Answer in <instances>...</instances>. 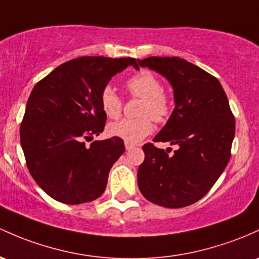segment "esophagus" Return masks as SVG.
I'll list each match as a JSON object with an SVG mask.
<instances>
[{
  "mask_svg": "<svg viewBox=\"0 0 259 259\" xmlns=\"http://www.w3.org/2000/svg\"><path fill=\"white\" fill-rule=\"evenodd\" d=\"M134 146H135L134 144H130V143H126V141H125V149H126L127 151H129V150H132Z\"/></svg>",
  "mask_w": 259,
  "mask_h": 259,
  "instance_id": "obj_1",
  "label": "esophagus"
}]
</instances>
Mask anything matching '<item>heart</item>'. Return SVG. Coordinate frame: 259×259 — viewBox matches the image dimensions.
Segmentation results:
<instances>
[{"label":"heart","mask_w":259,"mask_h":259,"mask_svg":"<svg viewBox=\"0 0 259 259\" xmlns=\"http://www.w3.org/2000/svg\"><path fill=\"white\" fill-rule=\"evenodd\" d=\"M125 87L133 97L143 99L139 115L136 119H121L108 126L112 136L123 139L130 144L144 140L153 132V120L163 123L172 113V101L168 93L162 90L160 78L151 71L143 70L129 77ZM101 106L107 116L115 119L121 114L123 99L114 88L106 87L102 91Z\"/></svg>","instance_id":"b5f03b06"}]
</instances>
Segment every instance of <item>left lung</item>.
Listing matches in <instances>:
<instances>
[{
	"instance_id": "obj_1",
	"label": "left lung",
	"mask_w": 259,
	"mask_h": 259,
	"mask_svg": "<svg viewBox=\"0 0 259 259\" xmlns=\"http://www.w3.org/2000/svg\"><path fill=\"white\" fill-rule=\"evenodd\" d=\"M161 73L172 84L176 107L155 143L177 145L173 155L145 144L138 184L149 201L164 208L194 204L211 189L231 157L235 116L217 77L184 59L151 56L138 67Z\"/></svg>"
}]
</instances>
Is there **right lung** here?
Returning a JSON list of instances; mask_svg holds the SVG:
<instances>
[{
  "label": "right lung",
  "mask_w": 259,
  "mask_h": 259,
  "mask_svg": "<svg viewBox=\"0 0 259 259\" xmlns=\"http://www.w3.org/2000/svg\"><path fill=\"white\" fill-rule=\"evenodd\" d=\"M127 66L139 70L134 58L82 56L34 86L19 130L21 145L34 181L55 200L75 205L103 194L124 141L114 136L90 147L84 141L104 130L102 91Z\"/></svg>",
  "instance_id": "1"
}]
</instances>
